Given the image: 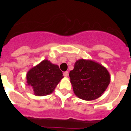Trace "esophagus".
Wrapping results in <instances>:
<instances>
[{
    "label": "esophagus",
    "instance_id": "obj_1",
    "mask_svg": "<svg viewBox=\"0 0 131 131\" xmlns=\"http://www.w3.org/2000/svg\"><path fill=\"white\" fill-rule=\"evenodd\" d=\"M63 76L66 77H67L68 76V71H65L64 73H63Z\"/></svg>",
    "mask_w": 131,
    "mask_h": 131
}]
</instances>
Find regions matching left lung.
<instances>
[{"instance_id":"obj_1","label":"left lung","mask_w":131,"mask_h":131,"mask_svg":"<svg viewBox=\"0 0 131 131\" xmlns=\"http://www.w3.org/2000/svg\"><path fill=\"white\" fill-rule=\"evenodd\" d=\"M69 75L75 94L87 101L101 96L110 83L107 69L92 60H77Z\"/></svg>"}]
</instances>
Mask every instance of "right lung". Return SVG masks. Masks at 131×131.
<instances>
[{"instance_id": "1", "label": "right lung", "mask_w": 131, "mask_h": 131, "mask_svg": "<svg viewBox=\"0 0 131 131\" xmlns=\"http://www.w3.org/2000/svg\"><path fill=\"white\" fill-rule=\"evenodd\" d=\"M63 78V73L58 66L48 60H42L30 69L26 75L27 84L31 86L35 95L39 96L52 93Z\"/></svg>"}]
</instances>
